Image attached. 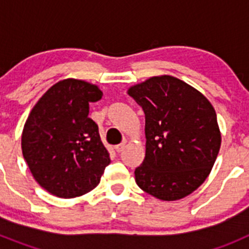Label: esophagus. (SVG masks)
<instances>
[{
	"label": "esophagus",
	"instance_id": "esophagus-1",
	"mask_svg": "<svg viewBox=\"0 0 249 249\" xmlns=\"http://www.w3.org/2000/svg\"><path fill=\"white\" fill-rule=\"evenodd\" d=\"M124 147H126V142H123V143H121V144H117V146L114 147V149H116V152H117V153H121V152L124 149Z\"/></svg>",
	"mask_w": 249,
	"mask_h": 249
}]
</instances>
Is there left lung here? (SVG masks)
<instances>
[{"mask_svg":"<svg viewBox=\"0 0 249 249\" xmlns=\"http://www.w3.org/2000/svg\"><path fill=\"white\" fill-rule=\"evenodd\" d=\"M128 94L146 118V157L135 171L141 190L177 201L206 181L221 148L213 106L192 86L172 76L151 77Z\"/></svg>","mask_w":249,"mask_h":249,"instance_id":"8db88e82","label":"left lung"}]
</instances>
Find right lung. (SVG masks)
<instances>
[{
  "label": "right lung",
  "mask_w": 249,
  "mask_h": 249,
  "mask_svg": "<svg viewBox=\"0 0 249 249\" xmlns=\"http://www.w3.org/2000/svg\"><path fill=\"white\" fill-rule=\"evenodd\" d=\"M96 85L59 81L35 105L22 132V153L39 186L59 198L92 191L109 164L89 103L102 98Z\"/></svg>",
  "instance_id": "1"
}]
</instances>
